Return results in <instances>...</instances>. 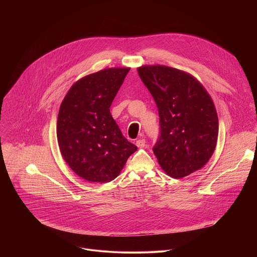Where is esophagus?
<instances>
[{
    "instance_id": "esophagus-1",
    "label": "esophagus",
    "mask_w": 257,
    "mask_h": 257,
    "mask_svg": "<svg viewBox=\"0 0 257 257\" xmlns=\"http://www.w3.org/2000/svg\"><path fill=\"white\" fill-rule=\"evenodd\" d=\"M136 145H137V148H139V149H142V148H144L145 146V139H138L137 141H136Z\"/></svg>"
}]
</instances>
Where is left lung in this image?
<instances>
[{
    "label": "left lung",
    "instance_id": "obj_1",
    "mask_svg": "<svg viewBox=\"0 0 257 257\" xmlns=\"http://www.w3.org/2000/svg\"><path fill=\"white\" fill-rule=\"evenodd\" d=\"M137 71L159 109L161 134L153 150L161 168L175 179L200 170L218 134L210 95L196 78L176 68L145 65Z\"/></svg>",
    "mask_w": 257,
    "mask_h": 257
}]
</instances>
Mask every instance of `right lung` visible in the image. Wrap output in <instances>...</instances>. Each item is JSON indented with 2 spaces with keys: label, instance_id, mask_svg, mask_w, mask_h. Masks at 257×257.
<instances>
[{
  "label": "right lung",
  "instance_id": "1",
  "mask_svg": "<svg viewBox=\"0 0 257 257\" xmlns=\"http://www.w3.org/2000/svg\"><path fill=\"white\" fill-rule=\"evenodd\" d=\"M129 70L107 68L84 76L61 103L57 122L61 155L73 172L88 182L114 180L137 151L109 112Z\"/></svg>",
  "mask_w": 257,
  "mask_h": 257
}]
</instances>
